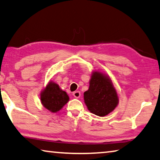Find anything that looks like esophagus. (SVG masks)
I'll list each match as a JSON object with an SVG mask.
<instances>
[{"label": "esophagus", "mask_w": 160, "mask_h": 160, "mask_svg": "<svg viewBox=\"0 0 160 160\" xmlns=\"http://www.w3.org/2000/svg\"><path fill=\"white\" fill-rule=\"evenodd\" d=\"M72 95H73L75 98H79L80 97L81 94H80V91H75L73 92V93H72Z\"/></svg>", "instance_id": "obj_1"}]
</instances>
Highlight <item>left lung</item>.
I'll return each instance as SVG.
<instances>
[{
    "label": "left lung",
    "instance_id": "8db88e82",
    "mask_svg": "<svg viewBox=\"0 0 160 160\" xmlns=\"http://www.w3.org/2000/svg\"><path fill=\"white\" fill-rule=\"evenodd\" d=\"M84 100L88 110L99 116L109 114L118 103L112 81L99 72H94L92 75L88 90L84 93Z\"/></svg>",
    "mask_w": 160,
    "mask_h": 160
}]
</instances>
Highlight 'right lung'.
Masks as SVG:
<instances>
[{
    "mask_svg": "<svg viewBox=\"0 0 160 160\" xmlns=\"http://www.w3.org/2000/svg\"><path fill=\"white\" fill-rule=\"evenodd\" d=\"M69 97L66 92L61 90L57 84L50 82L41 94V101L46 109L51 112L60 111L68 102Z\"/></svg>",
    "mask_w": 160,
    "mask_h": 160,
    "instance_id": "right-lung-1",
    "label": "right lung"
}]
</instances>
